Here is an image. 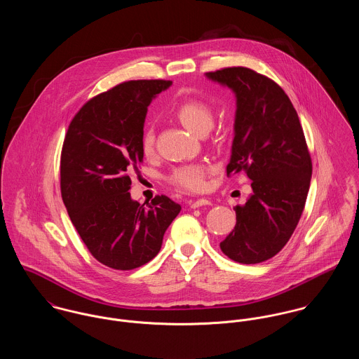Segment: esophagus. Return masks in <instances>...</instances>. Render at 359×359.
<instances>
[{"instance_id":"esophagus-1","label":"esophagus","mask_w":359,"mask_h":359,"mask_svg":"<svg viewBox=\"0 0 359 359\" xmlns=\"http://www.w3.org/2000/svg\"><path fill=\"white\" fill-rule=\"evenodd\" d=\"M202 205H210V201L206 198H198L196 199V201H193V202L190 203V206H191L193 209L199 208V206H202Z\"/></svg>"}]
</instances>
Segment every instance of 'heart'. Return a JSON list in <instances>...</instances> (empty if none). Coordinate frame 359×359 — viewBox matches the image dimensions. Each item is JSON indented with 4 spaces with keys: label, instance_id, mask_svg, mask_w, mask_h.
<instances>
[{
    "label": "heart",
    "instance_id": "b5f03b06",
    "mask_svg": "<svg viewBox=\"0 0 359 359\" xmlns=\"http://www.w3.org/2000/svg\"><path fill=\"white\" fill-rule=\"evenodd\" d=\"M175 117L182 122L190 132L202 136L213 126V111L212 109L199 100H184L175 109ZM142 151L150 156L154 151V132L147 128L142 135ZM210 175V168L206 165H184L176 168L170 180L177 187L198 193L206 187V179Z\"/></svg>",
    "mask_w": 359,
    "mask_h": 359
}]
</instances>
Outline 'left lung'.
<instances>
[{
    "mask_svg": "<svg viewBox=\"0 0 359 359\" xmlns=\"http://www.w3.org/2000/svg\"><path fill=\"white\" fill-rule=\"evenodd\" d=\"M206 77L237 96L227 176L243 170L253 190L243 206H236V227L220 249L237 263H262L286 245L306 205L313 162L304 132L276 81L248 67H226Z\"/></svg>",
    "mask_w": 359,
    "mask_h": 359,
    "instance_id": "8db88e82",
    "label": "left lung"
}]
</instances>
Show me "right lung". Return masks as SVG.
<instances>
[{
    "label": "right lung",
    "instance_id": "1",
    "mask_svg": "<svg viewBox=\"0 0 359 359\" xmlns=\"http://www.w3.org/2000/svg\"><path fill=\"white\" fill-rule=\"evenodd\" d=\"M170 81H125L88 100L70 122L60 157V191L90 255L114 270L154 259L182 206L157 196L130 198L129 173L143 162L142 135L153 97Z\"/></svg>",
    "mask_w": 359,
    "mask_h": 359
}]
</instances>
